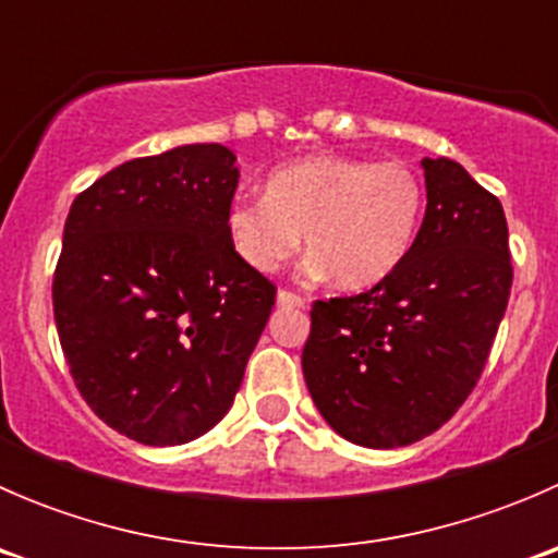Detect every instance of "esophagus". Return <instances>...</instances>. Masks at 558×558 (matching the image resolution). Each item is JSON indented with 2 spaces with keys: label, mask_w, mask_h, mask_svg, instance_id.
I'll use <instances>...</instances> for the list:
<instances>
[{
  "label": "esophagus",
  "mask_w": 558,
  "mask_h": 558,
  "mask_svg": "<svg viewBox=\"0 0 558 558\" xmlns=\"http://www.w3.org/2000/svg\"><path fill=\"white\" fill-rule=\"evenodd\" d=\"M278 305L280 307H305V300H302L300 294H294V291L280 289L278 291Z\"/></svg>",
  "instance_id": "1"
}]
</instances>
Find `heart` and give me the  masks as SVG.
<instances>
[{
	"label": "heart",
	"mask_w": 558,
	"mask_h": 558,
	"mask_svg": "<svg viewBox=\"0 0 558 558\" xmlns=\"http://www.w3.org/2000/svg\"><path fill=\"white\" fill-rule=\"evenodd\" d=\"M421 216L424 183L408 165L318 154L269 172L262 199H234L227 232L234 253L264 275L294 256L305 232L311 272L362 291L397 272Z\"/></svg>",
	"instance_id": "heart-1"
}]
</instances>
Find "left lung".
I'll use <instances>...</instances> for the list:
<instances>
[{
	"label": "left lung",
	"mask_w": 558,
	"mask_h": 558,
	"mask_svg": "<svg viewBox=\"0 0 558 558\" xmlns=\"http://www.w3.org/2000/svg\"><path fill=\"white\" fill-rule=\"evenodd\" d=\"M421 167L426 213L408 258L364 294L315 302L302 351L318 413L364 448L410 446L464 404L513 286L497 196L459 161Z\"/></svg>",
	"instance_id": "left-lung-1"
}]
</instances>
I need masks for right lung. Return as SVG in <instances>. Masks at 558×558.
<instances>
[{"mask_svg":"<svg viewBox=\"0 0 558 558\" xmlns=\"http://www.w3.org/2000/svg\"><path fill=\"white\" fill-rule=\"evenodd\" d=\"M238 156L180 145L116 167L72 202L53 318L77 391L143 446H183L229 413L275 286L234 253Z\"/></svg>","mask_w":558,"mask_h":558,"instance_id":"add662e5","label":"right lung"}]
</instances>
